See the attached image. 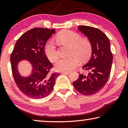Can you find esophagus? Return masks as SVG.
I'll list each match as a JSON object with an SVG mask.
<instances>
[{
  "instance_id": "esophagus-1",
  "label": "esophagus",
  "mask_w": 128,
  "mask_h": 128,
  "mask_svg": "<svg viewBox=\"0 0 128 128\" xmlns=\"http://www.w3.org/2000/svg\"><path fill=\"white\" fill-rule=\"evenodd\" d=\"M61 73L62 74H68L69 73V72H62Z\"/></svg>"
}]
</instances>
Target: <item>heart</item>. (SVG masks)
I'll list each match as a JSON object with an SVG mask.
<instances>
[{
    "mask_svg": "<svg viewBox=\"0 0 128 128\" xmlns=\"http://www.w3.org/2000/svg\"><path fill=\"white\" fill-rule=\"evenodd\" d=\"M56 40L62 44L70 46L69 58H61L55 64L57 70L68 72L76 68L80 64L79 57L81 59L88 58L92 52V44L89 40L81 38L79 34L70 30L60 32L56 36ZM44 54L48 59L52 62H55L58 58L57 48L53 40H48L44 47Z\"/></svg>",
    "mask_w": 128,
    "mask_h": 128,
    "instance_id": "heart-1",
    "label": "heart"
}]
</instances>
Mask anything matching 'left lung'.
Returning <instances> with one entry per match:
<instances>
[{"label":"left lung","instance_id":"1","mask_svg":"<svg viewBox=\"0 0 128 128\" xmlns=\"http://www.w3.org/2000/svg\"><path fill=\"white\" fill-rule=\"evenodd\" d=\"M78 29L85 35L92 44V56L82 68L90 71L88 75L80 74L78 79L73 82L80 93L90 95L98 92L104 86L111 70L113 55L110 40L97 28L81 25Z\"/></svg>","mask_w":128,"mask_h":128}]
</instances>
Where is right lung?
<instances>
[{"mask_svg": "<svg viewBox=\"0 0 128 128\" xmlns=\"http://www.w3.org/2000/svg\"><path fill=\"white\" fill-rule=\"evenodd\" d=\"M55 33V29L43 28L28 30L17 40L10 55L14 81L19 90L31 98L42 99L48 95L59 75L58 73H50L53 66L44 51L47 41ZM22 60L29 61L33 68L28 77H22L18 70V64Z\"/></svg>", "mask_w": 128, "mask_h": 128, "instance_id": "add662e5", "label": "right lung"}]
</instances>
